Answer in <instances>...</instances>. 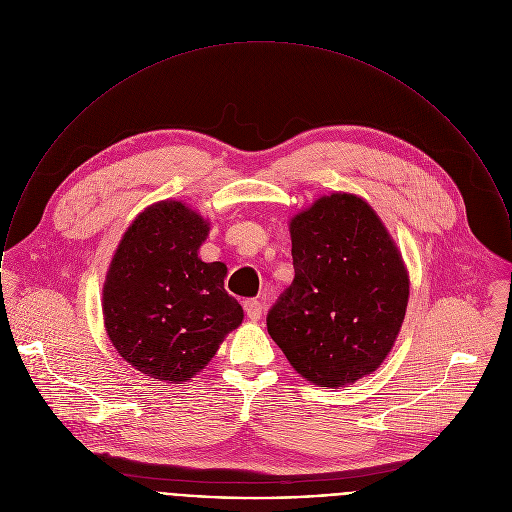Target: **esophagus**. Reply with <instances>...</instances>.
I'll return each mask as SVG.
<instances>
[{
    "instance_id": "1",
    "label": "esophagus",
    "mask_w": 512,
    "mask_h": 512,
    "mask_svg": "<svg viewBox=\"0 0 512 512\" xmlns=\"http://www.w3.org/2000/svg\"><path fill=\"white\" fill-rule=\"evenodd\" d=\"M243 308H245V312H247V318H249V320H253V322H257V320L263 316V310H265L263 305H261L259 301H255V299L245 301Z\"/></svg>"
}]
</instances>
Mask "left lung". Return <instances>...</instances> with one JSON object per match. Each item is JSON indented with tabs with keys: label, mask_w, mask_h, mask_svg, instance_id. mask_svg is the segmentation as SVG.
I'll list each match as a JSON object with an SVG mask.
<instances>
[{
	"label": "left lung",
	"mask_w": 512,
	"mask_h": 512,
	"mask_svg": "<svg viewBox=\"0 0 512 512\" xmlns=\"http://www.w3.org/2000/svg\"><path fill=\"white\" fill-rule=\"evenodd\" d=\"M289 229L295 279L269 310L267 330L307 382L338 390L392 352L408 308V269L360 196H322Z\"/></svg>",
	"instance_id": "8db88e82"
}]
</instances>
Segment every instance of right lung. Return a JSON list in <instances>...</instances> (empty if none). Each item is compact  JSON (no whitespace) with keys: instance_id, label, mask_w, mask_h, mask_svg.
Masks as SVG:
<instances>
[{"instance_id":"obj_1","label":"right lung","mask_w":512,"mask_h":512,"mask_svg":"<svg viewBox=\"0 0 512 512\" xmlns=\"http://www.w3.org/2000/svg\"><path fill=\"white\" fill-rule=\"evenodd\" d=\"M209 221L190 205L146 207L124 231L103 285L106 334L138 372L186 382L202 372L223 338L243 320L227 295V267L198 253Z\"/></svg>"}]
</instances>
